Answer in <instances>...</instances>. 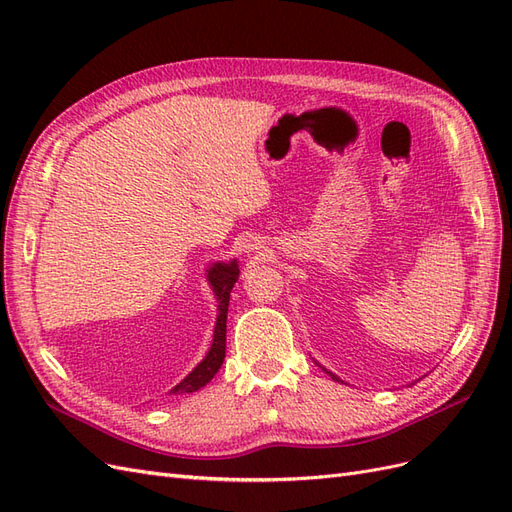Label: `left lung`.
Listing matches in <instances>:
<instances>
[{
    "mask_svg": "<svg viewBox=\"0 0 512 512\" xmlns=\"http://www.w3.org/2000/svg\"><path fill=\"white\" fill-rule=\"evenodd\" d=\"M324 371H327V369H324ZM327 374H329V376H331V378H333V380H337V382H344V380H339V378H337V376H335V374H331V371H327Z\"/></svg>",
    "mask_w": 512,
    "mask_h": 512,
    "instance_id": "1",
    "label": "left lung"
}]
</instances>
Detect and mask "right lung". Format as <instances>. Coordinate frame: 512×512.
<instances>
[{
	"label": "right lung",
	"instance_id": "right-lung-1",
	"mask_svg": "<svg viewBox=\"0 0 512 512\" xmlns=\"http://www.w3.org/2000/svg\"><path fill=\"white\" fill-rule=\"evenodd\" d=\"M209 284L213 288L215 299H218V320H215L213 331V344L207 356L200 361L188 376H185L170 393H194L218 374V369L224 363L226 356V316H228V303H230V290L239 280V265L237 260L232 262H215L209 267Z\"/></svg>",
	"mask_w": 512,
	"mask_h": 512
}]
</instances>
